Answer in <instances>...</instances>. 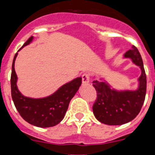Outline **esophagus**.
Returning <instances> with one entry per match:
<instances>
[{
  "label": "esophagus",
  "instance_id": "esophagus-1",
  "mask_svg": "<svg viewBox=\"0 0 155 155\" xmlns=\"http://www.w3.org/2000/svg\"><path fill=\"white\" fill-rule=\"evenodd\" d=\"M82 78V82H83V84H87L88 82H89L90 80V74L89 73H84L82 74L81 76Z\"/></svg>",
  "mask_w": 155,
  "mask_h": 155
}]
</instances>
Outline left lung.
<instances>
[{"instance_id": "obj_1", "label": "left lung", "mask_w": 155, "mask_h": 155, "mask_svg": "<svg viewBox=\"0 0 155 155\" xmlns=\"http://www.w3.org/2000/svg\"><path fill=\"white\" fill-rule=\"evenodd\" d=\"M125 57L141 69L139 87L135 91H118L112 89L102 81H94L92 85L96 90L97 98L92 106L95 118L107 125H122L134 120L141 109L147 90V77L141 56L135 46L124 54Z\"/></svg>"}]
</instances>
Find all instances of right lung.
<instances>
[{
    "label": "right lung",
    "mask_w": 155,
    "mask_h": 155,
    "mask_svg": "<svg viewBox=\"0 0 155 155\" xmlns=\"http://www.w3.org/2000/svg\"><path fill=\"white\" fill-rule=\"evenodd\" d=\"M33 37L31 36L19 50L29 44ZM15 53L12 63L11 75L12 97L20 116L28 124L39 127H50L56 126L64 119L71 98L74 96L81 84V78L67 83L60 87L54 94L43 98H31L25 97L18 90L17 75L15 71Z\"/></svg>",
    "instance_id": "1"
}]
</instances>
